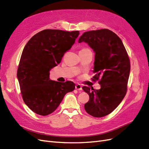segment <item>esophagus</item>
Wrapping results in <instances>:
<instances>
[{
    "label": "esophagus",
    "mask_w": 149,
    "mask_h": 149,
    "mask_svg": "<svg viewBox=\"0 0 149 149\" xmlns=\"http://www.w3.org/2000/svg\"><path fill=\"white\" fill-rule=\"evenodd\" d=\"M75 89L78 90V91H81V90H82V87H81V86L79 84H76L75 86Z\"/></svg>",
    "instance_id": "obj_1"
}]
</instances>
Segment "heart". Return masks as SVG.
<instances>
[{"instance_id": "1", "label": "heart", "mask_w": 149, "mask_h": 149, "mask_svg": "<svg viewBox=\"0 0 149 149\" xmlns=\"http://www.w3.org/2000/svg\"><path fill=\"white\" fill-rule=\"evenodd\" d=\"M87 49V48H85V49Z\"/></svg>"}]
</instances>
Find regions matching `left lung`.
Wrapping results in <instances>:
<instances>
[{"label": "left lung", "instance_id": "1", "mask_svg": "<svg viewBox=\"0 0 149 149\" xmlns=\"http://www.w3.org/2000/svg\"><path fill=\"white\" fill-rule=\"evenodd\" d=\"M88 43L95 53L93 80H98L100 89L83 86L89 96L84 104L89 114L101 118L109 114L123 101L127 92L130 60L120 38L108 29L84 32L78 43Z\"/></svg>", "mask_w": 149, "mask_h": 149}]
</instances>
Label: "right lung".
I'll return each instance as SVG.
<instances>
[{
  "label": "right lung",
  "mask_w": 149,
  "mask_h": 149,
  "mask_svg": "<svg viewBox=\"0 0 149 149\" xmlns=\"http://www.w3.org/2000/svg\"><path fill=\"white\" fill-rule=\"evenodd\" d=\"M79 34V31L47 29L33 35L25 46L17 78L24 101L35 113L41 116L52 113L65 94L74 89L72 81L49 79V71L60 63Z\"/></svg>",
  "instance_id": "1"
}]
</instances>
